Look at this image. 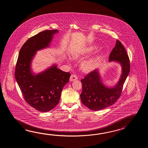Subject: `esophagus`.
<instances>
[{
  "instance_id": "obj_1",
  "label": "esophagus",
  "mask_w": 148,
  "mask_h": 148,
  "mask_svg": "<svg viewBox=\"0 0 148 148\" xmlns=\"http://www.w3.org/2000/svg\"><path fill=\"white\" fill-rule=\"evenodd\" d=\"M77 75H71V76H70V82H73V81H75V80H77Z\"/></svg>"
}]
</instances>
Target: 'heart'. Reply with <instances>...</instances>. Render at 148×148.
Returning <instances> with one entry per match:
<instances>
[{
  "label": "heart",
  "mask_w": 148,
  "mask_h": 148,
  "mask_svg": "<svg viewBox=\"0 0 148 148\" xmlns=\"http://www.w3.org/2000/svg\"><path fill=\"white\" fill-rule=\"evenodd\" d=\"M94 49L93 48H89L86 50L80 52H75L73 54V57L74 59H77L82 56H85V54L91 52ZM94 66V61L92 59L86 60L84 61L82 64V68L83 70L85 71H89L91 70Z\"/></svg>",
  "instance_id": "1"
}]
</instances>
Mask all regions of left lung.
<instances>
[{
	"label": "left lung",
	"mask_w": 148,
	"mask_h": 148,
	"mask_svg": "<svg viewBox=\"0 0 148 148\" xmlns=\"http://www.w3.org/2000/svg\"><path fill=\"white\" fill-rule=\"evenodd\" d=\"M119 63L122 73L119 81L113 87L104 85L98 69L91 71L81 80L82 91L80 95L82 104L93 110H101L114 104L119 98L123 85L129 75L130 64L128 55L121 42L117 40L110 52L109 62Z\"/></svg>",
	"instance_id": "8db88e82"
}]
</instances>
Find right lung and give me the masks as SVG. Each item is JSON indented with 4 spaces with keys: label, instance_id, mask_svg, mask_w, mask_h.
I'll return each mask as SVG.
<instances>
[{
    "label": "right lung",
    "instance_id": "add662e5",
    "mask_svg": "<svg viewBox=\"0 0 148 148\" xmlns=\"http://www.w3.org/2000/svg\"><path fill=\"white\" fill-rule=\"evenodd\" d=\"M57 29L46 30L29 38L19 51L15 76L25 101L42 112L53 109L60 101L61 91L69 80L70 73L52 66L35 74L31 64L36 51L49 47Z\"/></svg>",
    "mask_w": 148,
    "mask_h": 148
}]
</instances>
